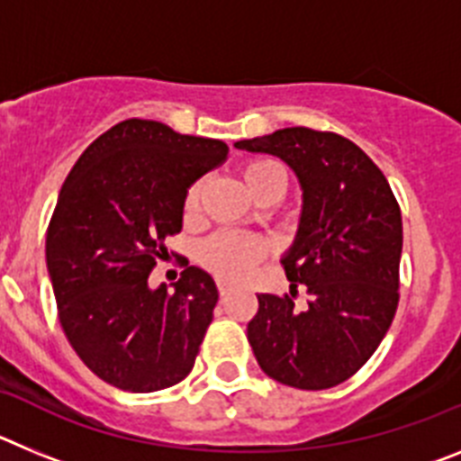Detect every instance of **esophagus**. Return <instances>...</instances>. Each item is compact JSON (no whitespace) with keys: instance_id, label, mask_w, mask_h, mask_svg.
I'll list each match as a JSON object with an SVG mask.
<instances>
[{"instance_id":"34e87169","label":"esophagus","mask_w":461,"mask_h":461,"mask_svg":"<svg viewBox=\"0 0 461 461\" xmlns=\"http://www.w3.org/2000/svg\"><path fill=\"white\" fill-rule=\"evenodd\" d=\"M217 286H219V295L221 297H226L228 293H230V284H226V281H219Z\"/></svg>"}]
</instances>
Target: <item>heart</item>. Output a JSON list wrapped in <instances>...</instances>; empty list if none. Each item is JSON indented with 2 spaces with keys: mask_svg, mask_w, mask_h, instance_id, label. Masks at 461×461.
<instances>
[{
  "mask_svg": "<svg viewBox=\"0 0 461 461\" xmlns=\"http://www.w3.org/2000/svg\"><path fill=\"white\" fill-rule=\"evenodd\" d=\"M244 189L249 191L256 203L275 198L279 201L284 191H286V173L276 161L270 158H254L240 168ZM198 198H201V185H191L182 198V217L186 221L195 217L198 212ZM270 247L266 240L251 238V235L238 233H217L207 238L198 249V260L201 266L207 267L212 275L221 276V279L240 281L254 272L260 260L266 258Z\"/></svg>",
  "mask_w": 461,
  "mask_h": 461,
  "instance_id": "heart-1",
  "label": "heart"
}]
</instances>
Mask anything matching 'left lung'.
<instances>
[{"instance_id":"left-lung-1","label":"left lung","mask_w":461,"mask_h":461,"mask_svg":"<svg viewBox=\"0 0 461 461\" xmlns=\"http://www.w3.org/2000/svg\"><path fill=\"white\" fill-rule=\"evenodd\" d=\"M275 154L303 186V217L284 256L291 295H258L247 337L260 369L300 390L335 388L374 356L399 303L402 212L356 142L307 126L238 140ZM308 304L294 307L296 288Z\"/></svg>"}]
</instances>
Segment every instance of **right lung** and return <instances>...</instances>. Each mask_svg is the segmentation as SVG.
<instances>
[{
    "label": "right lung",
    "mask_w": 461,
    "mask_h": 461,
    "mask_svg": "<svg viewBox=\"0 0 461 461\" xmlns=\"http://www.w3.org/2000/svg\"><path fill=\"white\" fill-rule=\"evenodd\" d=\"M228 157L214 138L124 120L80 154L46 235L64 335L101 381L154 393L189 376L219 291L189 266L168 291L149 288L166 238L182 230V198Z\"/></svg>",
    "instance_id": "1"
}]
</instances>
